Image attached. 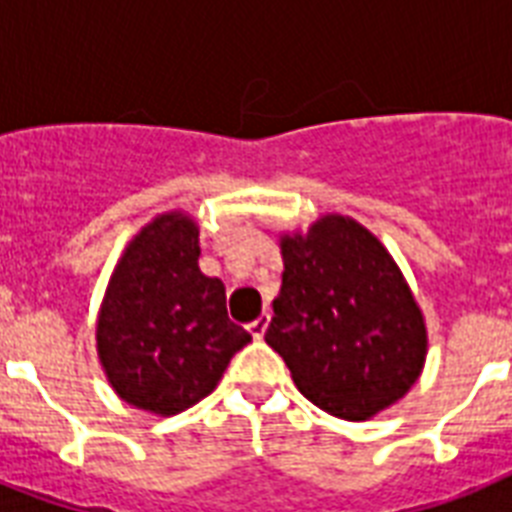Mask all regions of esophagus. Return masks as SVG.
I'll return each instance as SVG.
<instances>
[{
    "mask_svg": "<svg viewBox=\"0 0 512 512\" xmlns=\"http://www.w3.org/2000/svg\"><path fill=\"white\" fill-rule=\"evenodd\" d=\"M268 321H271V316H268V313L257 316V319L249 324V332H252V337H257V340H260V337L265 335V329H268Z\"/></svg>",
    "mask_w": 512,
    "mask_h": 512,
    "instance_id": "esophagus-1",
    "label": "esophagus"
}]
</instances>
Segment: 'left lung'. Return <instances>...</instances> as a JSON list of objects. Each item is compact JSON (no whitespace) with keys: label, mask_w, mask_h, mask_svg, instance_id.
I'll use <instances>...</instances> for the list:
<instances>
[{"label":"left lung","mask_w":512,"mask_h":512,"mask_svg":"<svg viewBox=\"0 0 512 512\" xmlns=\"http://www.w3.org/2000/svg\"><path fill=\"white\" fill-rule=\"evenodd\" d=\"M281 289L265 342L308 401L348 422L409 393L428 356L425 316L385 244L340 212L279 236Z\"/></svg>","instance_id":"8db88e82"}]
</instances>
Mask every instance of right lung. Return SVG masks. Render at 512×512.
Masks as SVG:
<instances>
[{
    "label": "right lung",
    "instance_id": "1",
    "mask_svg": "<svg viewBox=\"0 0 512 512\" xmlns=\"http://www.w3.org/2000/svg\"><path fill=\"white\" fill-rule=\"evenodd\" d=\"M199 225L185 209L148 220L124 247L95 324V348L122 401L172 417L217 388L252 340L225 311V287L199 271Z\"/></svg>",
    "mask_w": 512,
    "mask_h": 512
}]
</instances>
